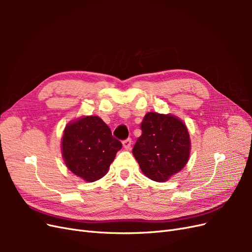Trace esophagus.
Returning a JSON list of instances; mask_svg holds the SVG:
<instances>
[{"label": "esophagus", "mask_w": 252, "mask_h": 252, "mask_svg": "<svg viewBox=\"0 0 252 252\" xmlns=\"http://www.w3.org/2000/svg\"><path fill=\"white\" fill-rule=\"evenodd\" d=\"M122 144H123V147L125 149H130V146H131V139H126L124 140L123 142H122Z\"/></svg>", "instance_id": "34e87169"}]
</instances>
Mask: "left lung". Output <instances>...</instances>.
<instances>
[{
    "mask_svg": "<svg viewBox=\"0 0 252 252\" xmlns=\"http://www.w3.org/2000/svg\"><path fill=\"white\" fill-rule=\"evenodd\" d=\"M142 135L132 154L146 177L166 182L184 168L190 155L186 125L172 114L148 112L141 124Z\"/></svg>",
    "mask_w": 252,
    "mask_h": 252,
    "instance_id": "8db88e82",
    "label": "left lung"
}]
</instances>
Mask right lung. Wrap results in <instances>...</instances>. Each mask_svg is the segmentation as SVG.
I'll list each match as a JSON object with an SVG mask.
<instances>
[{
    "label": "right lung",
    "mask_w": 252,
    "mask_h": 252,
    "mask_svg": "<svg viewBox=\"0 0 252 252\" xmlns=\"http://www.w3.org/2000/svg\"><path fill=\"white\" fill-rule=\"evenodd\" d=\"M122 148L110 128L96 116L82 117L65 127L62 138L64 162L72 173L94 182L107 173Z\"/></svg>",
    "instance_id": "add662e5"
}]
</instances>
